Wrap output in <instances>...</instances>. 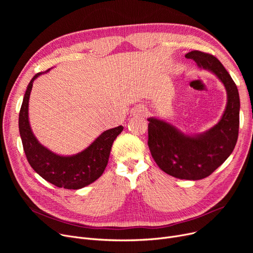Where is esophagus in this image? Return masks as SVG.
<instances>
[{
    "mask_svg": "<svg viewBox=\"0 0 253 253\" xmlns=\"http://www.w3.org/2000/svg\"><path fill=\"white\" fill-rule=\"evenodd\" d=\"M148 113H149L148 110L143 108V106H137V108H135V110L133 111V116L137 118H144L147 117Z\"/></svg>",
    "mask_w": 253,
    "mask_h": 253,
    "instance_id": "34e87169",
    "label": "esophagus"
}]
</instances>
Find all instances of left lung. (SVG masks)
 <instances>
[{"mask_svg":"<svg viewBox=\"0 0 253 253\" xmlns=\"http://www.w3.org/2000/svg\"><path fill=\"white\" fill-rule=\"evenodd\" d=\"M185 57L220 80L227 90V108L214 127L196 136L184 135L169 123L149 118L148 144L155 162L167 174L198 180L209 176L234 151L239 133L240 98L233 79L216 57L198 50L187 53Z\"/></svg>","mask_w":253,"mask_h":253,"instance_id":"left-lung-1","label":"left lung"}]
</instances>
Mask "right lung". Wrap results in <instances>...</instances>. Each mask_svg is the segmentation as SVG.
<instances>
[{
  "label": "right lung",
  "mask_w": 253,
  "mask_h": 253,
  "mask_svg": "<svg viewBox=\"0 0 253 253\" xmlns=\"http://www.w3.org/2000/svg\"><path fill=\"white\" fill-rule=\"evenodd\" d=\"M41 74H36L31 80L19 112V132L26 159L37 173L50 183L69 190L82 189L101 176L108 165L113 142L124 127L118 126L102 132L87 149L77 155L64 157L52 153L37 140L29 122L33 82Z\"/></svg>",
  "instance_id": "add662e5"
}]
</instances>
